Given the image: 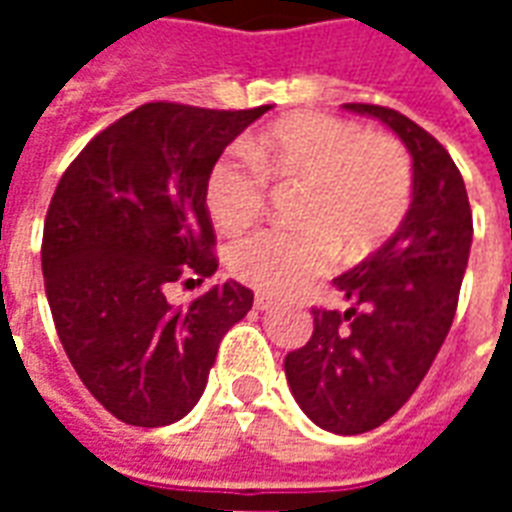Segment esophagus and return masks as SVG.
<instances>
[{"instance_id": "34e87169", "label": "esophagus", "mask_w": 512, "mask_h": 512, "mask_svg": "<svg viewBox=\"0 0 512 512\" xmlns=\"http://www.w3.org/2000/svg\"><path fill=\"white\" fill-rule=\"evenodd\" d=\"M255 307L260 312H268V310H274V307H277V301L271 299V296H263V293H257V296H255Z\"/></svg>"}]
</instances>
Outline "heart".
Segmentation results:
<instances>
[{
	"label": "heart",
	"instance_id": "heart-1",
	"mask_svg": "<svg viewBox=\"0 0 512 512\" xmlns=\"http://www.w3.org/2000/svg\"><path fill=\"white\" fill-rule=\"evenodd\" d=\"M268 178L304 183L301 230H257L235 241V277L266 293H293L332 266L337 244L365 255L395 233L414 194L406 147L343 117L290 115L213 161L205 208L224 233H241L266 208Z\"/></svg>",
	"mask_w": 512,
	"mask_h": 512
}]
</instances>
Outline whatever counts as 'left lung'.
<instances>
[{
  "mask_svg": "<svg viewBox=\"0 0 512 512\" xmlns=\"http://www.w3.org/2000/svg\"><path fill=\"white\" fill-rule=\"evenodd\" d=\"M395 131L414 158L406 219L378 252L334 279L345 312L312 310L310 343L285 356L301 411L356 436L384 425L414 395L450 332L472 246V208L450 153L389 106L345 104Z\"/></svg>",
  "mask_w": 512,
  "mask_h": 512,
  "instance_id": "left-lung-1",
  "label": "left lung"
}]
</instances>
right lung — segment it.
<instances>
[{
  "label": "right lung",
  "mask_w": 512,
  "mask_h": 512,
  "mask_svg": "<svg viewBox=\"0 0 512 512\" xmlns=\"http://www.w3.org/2000/svg\"><path fill=\"white\" fill-rule=\"evenodd\" d=\"M268 109L142 104L93 136L57 183L40 249L51 318L82 384L126 425L186 417L222 337L252 310L255 293L238 282L183 307L167 290L219 266L205 178Z\"/></svg>",
  "instance_id": "right-lung-1"
}]
</instances>
